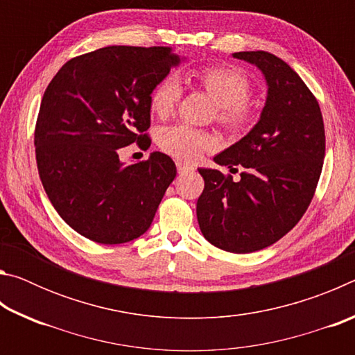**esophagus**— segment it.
Here are the masks:
<instances>
[{"instance_id":"1","label":"esophagus","mask_w":355,"mask_h":355,"mask_svg":"<svg viewBox=\"0 0 355 355\" xmlns=\"http://www.w3.org/2000/svg\"><path fill=\"white\" fill-rule=\"evenodd\" d=\"M177 171L178 173H186L194 171V166H191L189 163H184V161H177Z\"/></svg>"}]
</instances>
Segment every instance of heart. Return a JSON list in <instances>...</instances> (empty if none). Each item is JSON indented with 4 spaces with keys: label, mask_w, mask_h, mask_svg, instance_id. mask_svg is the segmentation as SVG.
Returning a JSON list of instances; mask_svg holds the SVG:
<instances>
[{
    "label": "heart",
    "mask_w": 355,
    "mask_h": 355,
    "mask_svg": "<svg viewBox=\"0 0 355 355\" xmlns=\"http://www.w3.org/2000/svg\"><path fill=\"white\" fill-rule=\"evenodd\" d=\"M199 86L216 103V120L232 131L248 127L254 119V105L249 100L250 80L243 70L232 65H213L192 75ZM182 86L175 76H164L155 84L148 95V106L156 117L166 119L175 111L182 98ZM158 146L164 153L183 161H196L216 146L208 131L189 125H171L158 135Z\"/></svg>",
    "instance_id": "obj_1"
}]
</instances>
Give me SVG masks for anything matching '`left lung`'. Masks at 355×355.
<instances>
[{
	"instance_id": "8db88e82",
	"label": "left lung",
	"mask_w": 355,
	"mask_h": 355,
	"mask_svg": "<svg viewBox=\"0 0 355 355\" xmlns=\"http://www.w3.org/2000/svg\"><path fill=\"white\" fill-rule=\"evenodd\" d=\"M233 58L263 71L268 97L255 127L214 156L220 166H243L241 180L199 169L205 188L197 220L216 248L249 254L279 241L307 211L322 171L326 135L318 100L285 61L268 51Z\"/></svg>"
}]
</instances>
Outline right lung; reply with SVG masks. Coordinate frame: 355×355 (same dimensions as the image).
I'll use <instances>...</instances> for the list:
<instances>
[{"label":"right lung","instance_id":"right-lung-1","mask_svg":"<svg viewBox=\"0 0 355 355\" xmlns=\"http://www.w3.org/2000/svg\"><path fill=\"white\" fill-rule=\"evenodd\" d=\"M178 62L169 46L112 45L70 59L48 84L34 131L39 175L84 238L122 244L152 224L175 163L153 152L125 166L119 148L150 147V91Z\"/></svg>","mask_w":355,"mask_h":355}]
</instances>
